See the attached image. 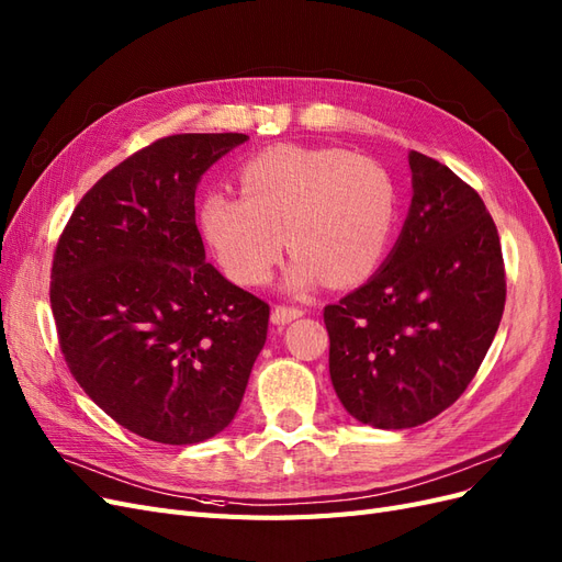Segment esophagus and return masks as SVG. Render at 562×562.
Returning <instances> with one entry per match:
<instances>
[{"label": "esophagus", "mask_w": 562, "mask_h": 562, "mask_svg": "<svg viewBox=\"0 0 562 562\" xmlns=\"http://www.w3.org/2000/svg\"><path fill=\"white\" fill-rule=\"evenodd\" d=\"M302 314H304V310H300V307H288V304H277L274 312H271V321H274L277 326H285V323L300 318Z\"/></svg>", "instance_id": "esophagus-1"}]
</instances>
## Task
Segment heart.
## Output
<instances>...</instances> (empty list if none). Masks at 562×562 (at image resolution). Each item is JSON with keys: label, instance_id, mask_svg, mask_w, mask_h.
I'll return each mask as SVG.
<instances>
[{"label": "heart", "instance_id": "b5f03b06", "mask_svg": "<svg viewBox=\"0 0 562 562\" xmlns=\"http://www.w3.org/2000/svg\"><path fill=\"white\" fill-rule=\"evenodd\" d=\"M241 196L201 201L203 239L227 274L262 285L281 260L283 234L295 255L291 291L330 279L353 285L382 265L396 225V190L384 168L339 147L274 145L239 168Z\"/></svg>", "mask_w": 562, "mask_h": 562}]
</instances>
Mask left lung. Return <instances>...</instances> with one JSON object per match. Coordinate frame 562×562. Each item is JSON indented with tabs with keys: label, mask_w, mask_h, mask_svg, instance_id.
Returning <instances> with one entry per match:
<instances>
[{
	"label": "left lung",
	"mask_w": 562,
	"mask_h": 562,
	"mask_svg": "<svg viewBox=\"0 0 562 562\" xmlns=\"http://www.w3.org/2000/svg\"><path fill=\"white\" fill-rule=\"evenodd\" d=\"M407 161L413 203L394 250L323 310L335 394L378 429L417 427L462 396L506 302L499 234L479 192L427 155Z\"/></svg>",
	"instance_id": "obj_1"
}]
</instances>
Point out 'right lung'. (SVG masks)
I'll list each match as a JSON object with an SVG mask.
<instances>
[{
  "instance_id": "obj_1",
  "label": "right lung",
  "mask_w": 562,
  "mask_h": 562,
  "mask_svg": "<svg viewBox=\"0 0 562 562\" xmlns=\"http://www.w3.org/2000/svg\"><path fill=\"white\" fill-rule=\"evenodd\" d=\"M244 133H180L81 196L50 267V312L72 378L124 429L201 443L239 411L269 304L206 262L194 194Z\"/></svg>"
}]
</instances>
